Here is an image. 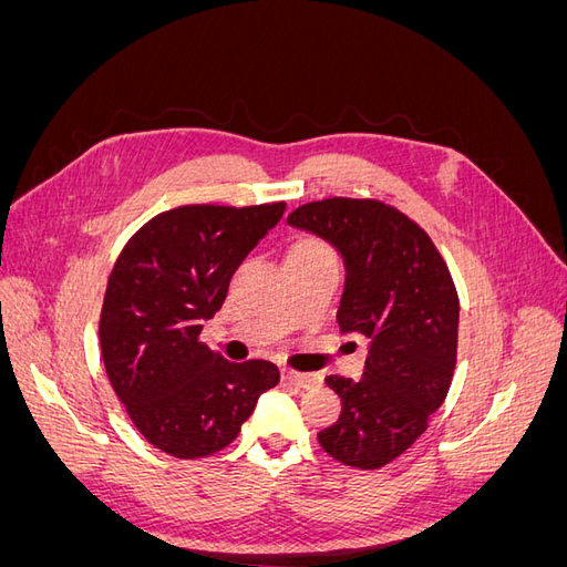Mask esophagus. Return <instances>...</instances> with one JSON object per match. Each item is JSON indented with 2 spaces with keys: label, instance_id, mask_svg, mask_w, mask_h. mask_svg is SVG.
Segmentation results:
<instances>
[{
  "label": "esophagus",
  "instance_id": "obj_1",
  "mask_svg": "<svg viewBox=\"0 0 567 567\" xmlns=\"http://www.w3.org/2000/svg\"><path fill=\"white\" fill-rule=\"evenodd\" d=\"M281 379L286 383L298 385V388H317V385H321V375H317V373H302V371H293V369H281Z\"/></svg>",
  "mask_w": 567,
  "mask_h": 567
}]
</instances>
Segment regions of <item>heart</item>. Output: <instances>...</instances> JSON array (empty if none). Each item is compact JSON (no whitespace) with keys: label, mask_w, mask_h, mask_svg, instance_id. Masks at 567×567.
I'll use <instances>...</instances> for the list:
<instances>
[{"label":"heart","mask_w":567,"mask_h":567,"mask_svg":"<svg viewBox=\"0 0 567 567\" xmlns=\"http://www.w3.org/2000/svg\"><path fill=\"white\" fill-rule=\"evenodd\" d=\"M288 255H310V257H317V255H333V252L323 241H319V238H300V241H296L293 246H290Z\"/></svg>","instance_id":"heart-1"}]
</instances>
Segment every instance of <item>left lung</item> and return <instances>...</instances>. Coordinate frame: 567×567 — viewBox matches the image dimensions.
<instances>
[{"label": "left lung", "instance_id": "1", "mask_svg": "<svg viewBox=\"0 0 567 567\" xmlns=\"http://www.w3.org/2000/svg\"><path fill=\"white\" fill-rule=\"evenodd\" d=\"M346 257L338 323L371 340L359 381L329 375L342 402L323 427L326 454L381 468L404 454L447 398L458 342V296L447 262L414 219L379 198H323L288 215Z\"/></svg>", "mask_w": 567, "mask_h": 567}]
</instances>
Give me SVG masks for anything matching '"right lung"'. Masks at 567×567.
I'll return each mask as SVG.
<instances>
[{
    "label": "right lung",
    "instance_id": "right-lung-1",
    "mask_svg": "<svg viewBox=\"0 0 567 567\" xmlns=\"http://www.w3.org/2000/svg\"><path fill=\"white\" fill-rule=\"evenodd\" d=\"M286 203H192L151 217L120 250L99 317L101 357L127 416L175 458L217 454L281 381L265 359L229 362L200 340L244 257Z\"/></svg>",
    "mask_w": 567,
    "mask_h": 567
}]
</instances>
